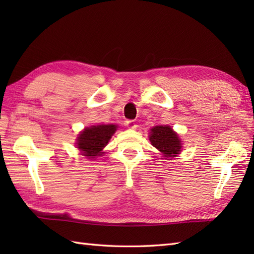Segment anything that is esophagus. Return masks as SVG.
I'll return each mask as SVG.
<instances>
[{
  "label": "esophagus",
  "mask_w": 254,
  "mask_h": 254,
  "mask_svg": "<svg viewBox=\"0 0 254 254\" xmlns=\"http://www.w3.org/2000/svg\"><path fill=\"white\" fill-rule=\"evenodd\" d=\"M126 126L128 127V128H131V130H134V128H136V124H135V122H134L133 120H127V122H126Z\"/></svg>",
  "instance_id": "esophagus-1"
}]
</instances>
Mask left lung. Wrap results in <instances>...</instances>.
<instances>
[{
    "label": "left lung",
    "instance_id": "1",
    "mask_svg": "<svg viewBox=\"0 0 254 254\" xmlns=\"http://www.w3.org/2000/svg\"><path fill=\"white\" fill-rule=\"evenodd\" d=\"M149 141L165 158L176 157L181 153V139L169 126L154 127L149 133Z\"/></svg>",
    "mask_w": 254,
    "mask_h": 254
}]
</instances>
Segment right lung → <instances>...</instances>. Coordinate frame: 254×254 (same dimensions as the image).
Returning <instances> with one entry per match:
<instances>
[{
  "mask_svg": "<svg viewBox=\"0 0 254 254\" xmlns=\"http://www.w3.org/2000/svg\"><path fill=\"white\" fill-rule=\"evenodd\" d=\"M117 131L115 124H101L86 127L78 134L76 146L80 154L89 159H95L104 154L102 149Z\"/></svg>",
  "mask_w": 254,
  "mask_h": 254,
  "instance_id": "add662e5",
  "label": "right lung"
}]
</instances>
